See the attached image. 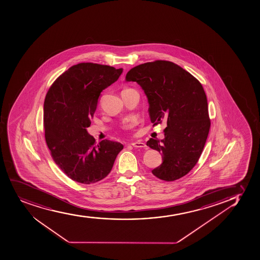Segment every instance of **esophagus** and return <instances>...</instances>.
<instances>
[{
    "mask_svg": "<svg viewBox=\"0 0 260 260\" xmlns=\"http://www.w3.org/2000/svg\"><path fill=\"white\" fill-rule=\"evenodd\" d=\"M132 145L134 147V148H144L147 147L146 146L145 143H143V142H140V141H137V142H135V143H132Z\"/></svg>",
    "mask_w": 260,
    "mask_h": 260,
    "instance_id": "esophagus-1",
    "label": "esophagus"
}]
</instances>
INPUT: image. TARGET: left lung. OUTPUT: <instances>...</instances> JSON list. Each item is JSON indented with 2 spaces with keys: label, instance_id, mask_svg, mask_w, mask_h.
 <instances>
[{
  "label": "left lung",
  "instance_id": "obj_1",
  "mask_svg": "<svg viewBox=\"0 0 260 260\" xmlns=\"http://www.w3.org/2000/svg\"><path fill=\"white\" fill-rule=\"evenodd\" d=\"M139 84L148 98L153 126L165 121L163 140L150 138L147 146L162 154L152 170L158 179L174 181L199 161L210 128L208 102L199 80L172 61L157 60L138 65L126 75Z\"/></svg>",
  "mask_w": 260,
  "mask_h": 260
}]
</instances>
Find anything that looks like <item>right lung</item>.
<instances>
[{"label":"right lung","instance_id":"right-lung-1","mask_svg":"<svg viewBox=\"0 0 260 260\" xmlns=\"http://www.w3.org/2000/svg\"><path fill=\"white\" fill-rule=\"evenodd\" d=\"M122 72L108 65L81 62L61 74L46 93L45 141L55 163L74 181L90 184L106 178L123 148L110 140L96 143L87 131L101 92Z\"/></svg>","mask_w":260,"mask_h":260}]
</instances>
